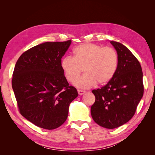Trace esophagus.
Returning a JSON list of instances; mask_svg holds the SVG:
<instances>
[{"mask_svg": "<svg viewBox=\"0 0 155 155\" xmlns=\"http://www.w3.org/2000/svg\"><path fill=\"white\" fill-rule=\"evenodd\" d=\"M85 92H86V91H84V90H78V94H79V95H83V94H84Z\"/></svg>", "mask_w": 155, "mask_h": 155, "instance_id": "obj_1", "label": "esophagus"}]
</instances>
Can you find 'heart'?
I'll list each match as a JSON object with an SVG mask.
<instances>
[{
	"label": "heart",
	"instance_id": "heart-1",
	"mask_svg": "<svg viewBox=\"0 0 155 155\" xmlns=\"http://www.w3.org/2000/svg\"><path fill=\"white\" fill-rule=\"evenodd\" d=\"M118 55L114 48L92 43H84L76 47L74 57L66 56L61 61V68L66 79L74 82L84 68L86 74L75 81L79 88L93 87L96 83L104 85L111 80L116 72Z\"/></svg>",
	"mask_w": 155,
	"mask_h": 155
}]
</instances>
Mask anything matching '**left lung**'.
I'll use <instances>...</instances> for the list:
<instances>
[{
  "mask_svg": "<svg viewBox=\"0 0 155 155\" xmlns=\"http://www.w3.org/2000/svg\"><path fill=\"white\" fill-rule=\"evenodd\" d=\"M110 42L117 51L118 64L107 85L91 91L96 100L91 114L98 125L112 129L124 124L135 115L143 94V84L137 59L121 43Z\"/></svg>",
  "mask_w": 155,
  "mask_h": 155,
  "instance_id": "8db88e82",
  "label": "left lung"
}]
</instances>
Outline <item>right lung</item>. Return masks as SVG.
<instances>
[{
    "label": "right lung",
    "mask_w": 155,
    "mask_h": 155,
    "mask_svg": "<svg viewBox=\"0 0 155 155\" xmlns=\"http://www.w3.org/2000/svg\"><path fill=\"white\" fill-rule=\"evenodd\" d=\"M71 42L48 41L33 46L15 65L12 84L20 114L44 129L64 124L70 103L78 95L61 68V58Z\"/></svg>",
    "instance_id": "obj_1"
}]
</instances>
